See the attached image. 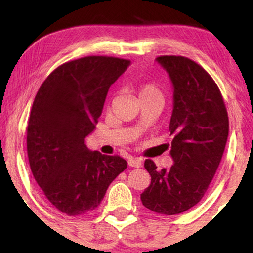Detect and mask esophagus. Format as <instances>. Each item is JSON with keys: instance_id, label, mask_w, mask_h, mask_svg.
I'll return each instance as SVG.
<instances>
[{"instance_id": "1", "label": "esophagus", "mask_w": 253, "mask_h": 253, "mask_svg": "<svg viewBox=\"0 0 253 253\" xmlns=\"http://www.w3.org/2000/svg\"><path fill=\"white\" fill-rule=\"evenodd\" d=\"M128 165H129V167H133V168H141L143 163H141L140 159H138V158H129L128 159Z\"/></svg>"}]
</instances>
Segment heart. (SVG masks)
Wrapping results in <instances>:
<instances>
[{"instance_id": "heart-1", "label": "heart", "mask_w": 253, "mask_h": 253, "mask_svg": "<svg viewBox=\"0 0 253 253\" xmlns=\"http://www.w3.org/2000/svg\"><path fill=\"white\" fill-rule=\"evenodd\" d=\"M138 94H139V98H140V97L152 96V95H161V91H159L158 88H157L153 83H145L139 86Z\"/></svg>"}]
</instances>
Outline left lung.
Segmentation results:
<instances>
[{
	"label": "left lung",
	"instance_id": "1",
	"mask_svg": "<svg viewBox=\"0 0 253 253\" xmlns=\"http://www.w3.org/2000/svg\"><path fill=\"white\" fill-rule=\"evenodd\" d=\"M157 62L173 84L170 120V169L145 161L151 184L140 195L147 210L175 215L197 205L215 175L228 136V115L216 83L201 65L182 56H161Z\"/></svg>",
	"mask_w": 253,
	"mask_h": 253
}]
</instances>
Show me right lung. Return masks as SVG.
Masks as SVG:
<instances>
[{"instance_id": "1", "label": "right lung", "mask_w": 253, "mask_h": 253, "mask_svg": "<svg viewBox=\"0 0 253 253\" xmlns=\"http://www.w3.org/2000/svg\"><path fill=\"white\" fill-rule=\"evenodd\" d=\"M129 63L107 56L71 60L38 90L27 125L28 161L43 196L66 215L96 210L127 168L120 156L90 151L84 139L97 124L110 85Z\"/></svg>"}]
</instances>
